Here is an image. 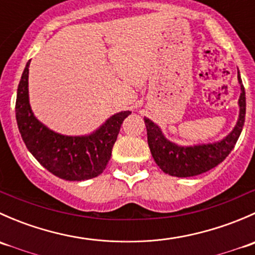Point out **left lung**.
Returning a JSON list of instances; mask_svg holds the SVG:
<instances>
[{"instance_id": "obj_1", "label": "left lung", "mask_w": 255, "mask_h": 255, "mask_svg": "<svg viewBox=\"0 0 255 255\" xmlns=\"http://www.w3.org/2000/svg\"><path fill=\"white\" fill-rule=\"evenodd\" d=\"M238 81L242 91L239 97L241 111L238 122L235 129L221 142L204 145L179 146L165 139L160 128L155 123L151 122L149 118H144L150 153L164 173L177 177L200 175L217 166L227 158L237 143L246 120V91L239 73Z\"/></svg>"}]
</instances>
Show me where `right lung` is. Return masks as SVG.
I'll return each mask as SVG.
<instances>
[{
  "label": "right lung",
  "instance_id": "obj_1",
  "mask_svg": "<svg viewBox=\"0 0 255 255\" xmlns=\"http://www.w3.org/2000/svg\"><path fill=\"white\" fill-rule=\"evenodd\" d=\"M25 65L17 90L16 120L23 142L35 159L55 176L81 181L104 173L111 158L113 144L129 111L113 115L100 129L85 137H68L48 129L33 115L28 100V73Z\"/></svg>",
  "mask_w": 255,
  "mask_h": 255
}]
</instances>
